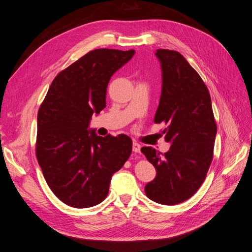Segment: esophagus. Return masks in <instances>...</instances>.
<instances>
[{
  "label": "esophagus",
  "instance_id": "esophagus-1",
  "mask_svg": "<svg viewBox=\"0 0 252 252\" xmlns=\"http://www.w3.org/2000/svg\"><path fill=\"white\" fill-rule=\"evenodd\" d=\"M132 151L135 152V154H138V152L141 151V145L138 142L132 143Z\"/></svg>",
  "mask_w": 252,
  "mask_h": 252
}]
</instances>
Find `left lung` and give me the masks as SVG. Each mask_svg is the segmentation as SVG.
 <instances>
[{"instance_id":"obj_1","label":"left lung","mask_w":252,"mask_h":252,"mask_svg":"<svg viewBox=\"0 0 252 252\" xmlns=\"http://www.w3.org/2000/svg\"><path fill=\"white\" fill-rule=\"evenodd\" d=\"M162 68V94L155 123H164L169 150L161 154L142 147L157 175L145 193L162 205L180 204L201 187L212 161L217 124L207 86L180 52L158 49Z\"/></svg>"}]
</instances>
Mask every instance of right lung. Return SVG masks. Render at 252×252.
Returning a JSON list of instances; mask_svg holds the SVG:
<instances>
[{
	"label": "right lung",
	"instance_id": "add662e5",
	"mask_svg": "<svg viewBox=\"0 0 252 252\" xmlns=\"http://www.w3.org/2000/svg\"><path fill=\"white\" fill-rule=\"evenodd\" d=\"M134 50L94 49L61 71L37 112L35 154L57 197L74 208L103 202L110 181L131 155L126 134L98 136L91 117L106 107L110 78Z\"/></svg>",
	"mask_w": 252,
	"mask_h": 252
}]
</instances>
